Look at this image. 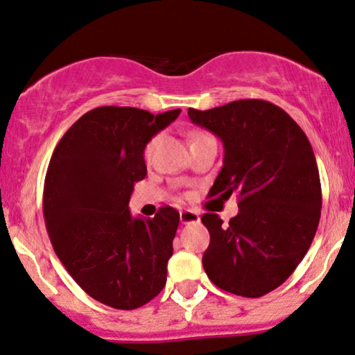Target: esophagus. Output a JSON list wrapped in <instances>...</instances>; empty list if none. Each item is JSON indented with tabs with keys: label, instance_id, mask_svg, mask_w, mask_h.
Instances as JSON below:
<instances>
[{
	"label": "esophagus",
	"instance_id": "34e87169",
	"mask_svg": "<svg viewBox=\"0 0 355 355\" xmlns=\"http://www.w3.org/2000/svg\"><path fill=\"white\" fill-rule=\"evenodd\" d=\"M179 220H181V223H198L199 221V214L196 213V211L193 209H184L179 213Z\"/></svg>",
	"mask_w": 355,
	"mask_h": 355
}]
</instances>
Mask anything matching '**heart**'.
<instances>
[{
    "label": "heart",
    "instance_id": "1",
    "mask_svg": "<svg viewBox=\"0 0 355 355\" xmlns=\"http://www.w3.org/2000/svg\"><path fill=\"white\" fill-rule=\"evenodd\" d=\"M199 135H202V132L194 134V135H193V139L199 137ZM156 144H157V137H153V139H150V141L147 142V144H146V147H144V159H146V161H149L150 156H153L154 147H156Z\"/></svg>",
    "mask_w": 355,
    "mask_h": 355
}]
</instances>
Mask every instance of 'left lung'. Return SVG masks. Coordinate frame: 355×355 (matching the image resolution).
Here are the masks:
<instances>
[{
    "mask_svg": "<svg viewBox=\"0 0 355 355\" xmlns=\"http://www.w3.org/2000/svg\"><path fill=\"white\" fill-rule=\"evenodd\" d=\"M188 115L225 146L208 196L236 193L240 208L228 225L214 213L201 216L211 236L205 272L226 292L263 297L295 272L317 233L322 188L312 146L284 109L260 98Z\"/></svg>",
    "mask_w": 355,
    "mask_h": 355,
    "instance_id": "left-lung-1",
    "label": "left lung"
}]
</instances>
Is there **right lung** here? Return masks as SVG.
<instances>
[{
    "label": "right lung",
    "instance_id": "1",
    "mask_svg": "<svg viewBox=\"0 0 355 355\" xmlns=\"http://www.w3.org/2000/svg\"><path fill=\"white\" fill-rule=\"evenodd\" d=\"M179 114L97 107L51 154L43 188L50 241L83 292L112 309H139L166 285L179 213L162 206L149 220L132 218L129 199L147 174L146 144Z\"/></svg>",
    "mask_w": 355,
    "mask_h": 355
}]
</instances>
